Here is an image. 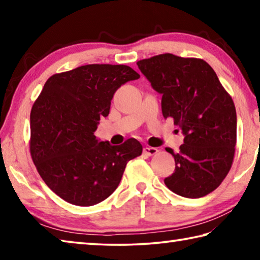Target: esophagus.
Masks as SVG:
<instances>
[{
  "label": "esophagus",
  "instance_id": "obj_1",
  "mask_svg": "<svg viewBox=\"0 0 260 260\" xmlns=\"http://www.w3.org/2000/svg\"><path fill=\"white\" fill-rule=\"evenodd\" d=\"M143 152L146 153L148 156H152V155H156L158 152V149L157 148H153V147H144L143 148Z\"/></svg>",
  "mask_w": 260,
  "mask_h": 260
}]
</instances>
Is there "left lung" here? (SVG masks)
<instances>
[{"label":"left lung","mask_w":260,"mask_h":260,"mask_svg":"<svg viewBox=\"0 0 260 260\" xmlns=\"http://www.w3.org/2000/svg\"><path fill=\"white\" fill-rule=\"evenodd\" d=\"M140 71L161 94L164 118L172 117L184 136L180 151L171 148L175 170L166 187L188 199L217 189L230 172L236 144L234 102L203 59L162 54L138 61Z\"/></svg>","instance_id":"obj_1"}]
</instances>
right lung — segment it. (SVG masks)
Instances as JSON below:
<instances>
[{"instance_id": "add662e5", "label": "right lung", "mask_w": 260, "mask_h": 260, "mask_svg": "<svg viewBox=\"0 0 260 260\" xmlns=\"http://www.w3.org/2000/svg\"><path fill=\"white\" fill-rule=\"evenodd\" d=\"M139 78L126 65L90 64L45 83L30 111V155L60 199L79 206L100 203L119 186L127 162L142 153L135 139L111 146L94 135L118 88Z\"/></svg>"}]
</instances>
